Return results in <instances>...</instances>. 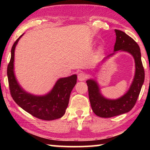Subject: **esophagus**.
Segmentation results:
<instances>
[{
	"mask_svg": "<svg viewBox=\"0 0 150 150\" xmlns=\"http://www.w3.org/2000/svg\"><path fill=\"white\" fill-rule=\"evenodd\" d=\"M87 75H86V73H85L84 72H81L78 74V79L80 81H83L86 79V78H87Z\"/></svg>",
	"mask_w": 150,
	"mask_h": 150,
	"instance_id": "obj_1",
	"label": "esophagus"
}]
</instances>
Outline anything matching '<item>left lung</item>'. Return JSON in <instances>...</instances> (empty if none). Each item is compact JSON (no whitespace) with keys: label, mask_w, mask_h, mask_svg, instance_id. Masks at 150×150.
<instances>
[{"label":"left lung","mask_w":150,"mask_h":150,"mask_svg":"<svg viewBox=\"0 0 150 150\" xmlns=\"http://www.w3.org/2000/svg\"><path fill=\"white\" fill-rule=\"evenodd\" d=\"M116 43L114 52L104 58L98 65H102L106 59L118 52H128L132 55L135 62V74L130 88L126 93L116 99H110L104 96L100 92V86L93 79H88V97L93 112L101 118H110L128 112L135 105L144 82L145 73L141 60V52L138 44L126 33L115 30Z\"/></svg>","instance_id":"8db88e82"}]
</instances>
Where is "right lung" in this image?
<instances>
[{
    "mask_svg": "<svg viewBox=\"0 0 150 150\" xmlns=\"http://www.w3.org/2000/svg\"><path fill=\"white\" fill-rule=\"evenodd\" d=\"M20 35L12 45L11 61L7 68L8 84L12 97L18 105L30 115L44 120L58 119L65 115L71 91L77 83V75L59 78L52 89L44 95H35L25 91L14 74V52Z\"/></svg>",
    "mask_w": 150,
    "mask_h": 150,
    "instance_id": "right-lung-1",
    "label": "right lung"
}]
</instances>
